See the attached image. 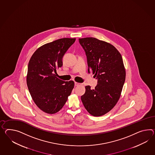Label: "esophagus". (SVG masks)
Returning <instances> with one entry per match:
<instances>
[{"label":"esophagus","instance_id":"34e87169","mask_svg":"<svg viewBox=\"0 0 155 155\" xmlns=\"http://www.w3.org/2000/svg\"><path fill=\"white\" fill-rule=\"evenodd\" d=\"M81 84V83H78V82H74V85L76 86H79V85H80Z\"/></svg>","mask_w":155,"mask_h":155}]
</instances>
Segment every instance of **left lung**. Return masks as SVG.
<instances>
[{"mask_svg": "<svg viewBox=\"0 0 155 155\" xmlns=\"http://www.w3.org/2000/svg\"><path fill=\"white\" fill-rule=\"evenodd\" d=\"M87 57L88 73L97 79L94 89L86 86L81 100L87 111L94 117L112 109L120 98L125 80V71L120 53L113 45L94 38H79Z\"/></svg>", "mask_w": 155, "mask_h": 155, "instance_id": "8db88e82", "label": "left lung"}]
</instances>
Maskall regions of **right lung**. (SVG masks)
<instances>
[{
  "label": "right lung",
  "instance_id": "1",
  "mask_svg": "<svg viewBox=\"0 0 155 155\" xmlns=\"http://www.w3.org/2000/svg\"><path fill=\"white\" fill-rule=\"evenodd\" d=\"M76 38H63L46 44L34 53L28 65L27 84L35 103L43 111L55 114L63 107L74 88L73 81L56 77L63 58Z\"/></svg>",
  "mask_w": 155,
  "mask_h": 155
}]
</instances>
